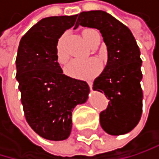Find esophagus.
I'll return each instance as SVG.
<instances>
[{
	"label": "esophagus",
	"instance_id": "1",
	"mask_svg": "<svg viewBox=\"0 0 159 159\" xmlns=\"http://www.w3.org/2000/svg\"><path fill=\"white\" fill-rule=\"evenodd\" d=\"M88 84H89V86L90 89H93V82H91V81H89Z\"/></svg>",
	"mask_w": 159,
	"mask_h": 159
}]
</instances>
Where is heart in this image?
<instances>
[{
  "mask_svg": "<svg viewBox=\"0 0 159 159\" xmlns=\"http://www.w3.org/2000/svg\"><path fill=\"white\" fill-rule=\"evenodd\" d=\"M99 33L95 29H86L83 32L85 41L90 46L94 41L95 37ZM65 36L63 35L57 42L56 46V58L58 63L65 64L69 60V54L65 49L64 46ZM102 69V64L97 58H88V59H73L65 68V72L69 76L76 79H89L95 76L100 72Z\"/></svg>",
  "mask_w": 159,
  "mask_h": 159,
  "instance_id": "1",
  "label": "heart"
}]
</instances>
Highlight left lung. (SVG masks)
<instances>
[{
	"label": "left lung",
	"instance_id": "8db88e82",
	"mask_svg": "<svg viewBox=\"0 0 159 159\" xmlns=\"http://www.w3.org/2000/svg\"><path fill=\"white\" fill-rule=\"evenodd\" d=\"M79 25L100 30L108 49L107 66L93 86L110 100L100 112L101 127L111 135L125 134L142 114V60L136 41L125 25L102 10L81 12L74 28Z\"/></svg>",
	"mask_w": 159,
	"mask_h": 159
}]
</instances>
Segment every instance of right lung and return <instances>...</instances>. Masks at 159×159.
Returning a JSON list of instances; mask_svg holds the SVG:
<instances>
[{
    "label": "right lung",
    "mask_w": 159,
    "mask_h": 159,
    "mask_svg": "<svg viewBox=\"0 0 159 159\" xmlns=\"http://www.w3.org/2000/svg\"><path fill=\"white\" fill-rule=\"evenodd\" d=\"M78 15L44 18L23 36L16 58V79L25 119L43 138L66 139L71 132L74 107L88 99L87 82L63 73L56 46Z\"/></svg>",
    "instance_id": "add662e5"
}]
</instances>
